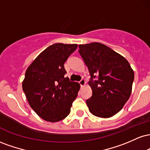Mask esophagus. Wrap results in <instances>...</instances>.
Listing matches in <instances>:
<instances>
[{
  "instance_id": "esophagus-1",
  "label": "esophagus",
  "mask_w": 150,
  "mask_h": 150,
  "mask_svg": "<svg viewBox=\"0 0 150 150\" xmlns=\"http://www.w3.org/2000/svg\"><path fill=\"white\" fill-rule=\"evenodd\" d=\"M79 83H80L81 87H83V86L85 85V80H84V79H82V80L79 82Z\"/></svg>"
}]
</instances>
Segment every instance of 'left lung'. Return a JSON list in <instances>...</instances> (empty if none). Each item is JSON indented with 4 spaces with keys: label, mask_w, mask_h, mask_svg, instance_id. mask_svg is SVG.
<instances>
[{
    "label": "left lung",
    "mask_w": 150,
    "mask_h": 150,
    "mask_svg": "<svg viewBox=\"0 0 150 150\" xmlns=\"http://www.w3.org/2000/svg\"><path fill=\"white\" fill-rule=\"evenodd\" d=\"M79 53L89 69L92 95L86 101L89 111L100 118L119 112L132 92L134 72L121 55L98 42L79 45Z\"/></svg>",
    "instance_id": "8db88e82"
}]
</instances>
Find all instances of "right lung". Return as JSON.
I'll use <instances>...</instances> for the list:
<instances>
[{
	"instance_id": "right-lung-1",
	"label": "right lung",
	"mask_w": 150,
	"mask_h": 150,
	"mask_svg": "<svg viewBox=\"0 0 150 150\" xmlns=\"http://www.w3.org/2000/svg\"><path fill=\"white\" fill-rule=\"evenodd\" d=\"M77 47L61 43L49 46L26 70L22 89L31 108L46 121L64 119L77 97L79 83L64 77L65 62Z\"/></svg>"
}]
</instances>
